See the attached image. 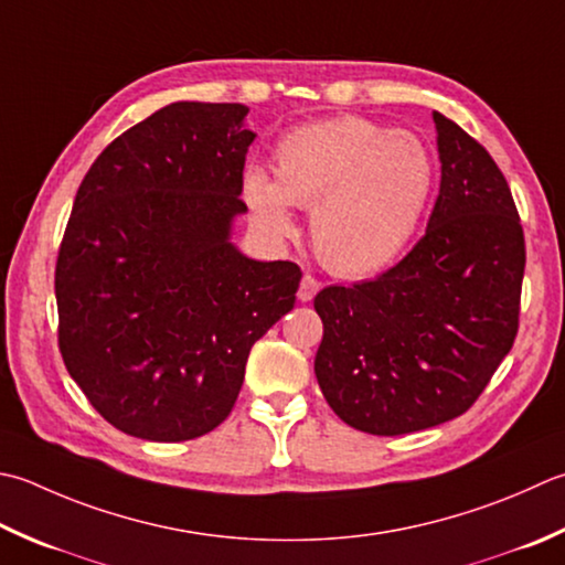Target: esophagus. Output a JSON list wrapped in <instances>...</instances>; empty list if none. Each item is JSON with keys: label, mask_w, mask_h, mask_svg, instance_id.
Listing matches in <instances>:
<instances>
[{"label": "esophagus", "mask_w": 565, "mask_h": 565, "mask_svg": "<svg viewBox=\"0 0 565 565\" xmlns=\"http://www.w3.org/2000/svg\"><path fill=\"white\" fill-rule=\"evenodd\" d=\"M318 289H320V284L313 279L311 274H306L303 279H301V286H298V301H301V303L313 301Z\"/></svg>", "instance_id": "obj_1"}]
</instances>
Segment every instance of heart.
<instances>
[{"instance_id": "1", "label": "heart", "mask_w": 565, "mask_h": 565, "mask_svg": "<svg viewBox=\"0 0 565 565\" xmlns=\"http://www.w3.org/2000/svg\"><path fill=\"white\" fill-rule=\"evenodd\" d=\"M276 179L249 169L242 195L271 237L296 232L311 210V239L328 271L364 279L399 257L434 191V161L412 131L338 117L289 131L274 149Z\"/></svg>"}]
</instances>
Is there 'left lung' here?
Listing matches in <instances>:
<instances>
[{
    "label": "left lung",
    "mask_w": 565,
    "mask_h": 565,
    "mask_svg": "<svg viewBox=\"0 0 565 565\" xmlns=\"http://www.w3.org/2000/svg\"><path fill=\"white\" fill-rule=\"evenodd\" d=\"M440 188L426 235L380 279L316 296V380L348 426L402 436L468 412L514 345L524 232L492 157L434 113Z\"/></svg>",
    "instance_id": "1"
}]
</instances>
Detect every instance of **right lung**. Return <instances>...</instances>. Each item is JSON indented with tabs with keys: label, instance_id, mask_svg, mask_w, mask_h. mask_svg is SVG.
Returning a JSON list of instances; mask_svg holds the SVG:
<instances>
[{
	"label": "right lung",
	"instance_id": "obj_1",
	"mask_svg": "<svg viewBox=\"0 0 565 565\" xmlns=\"http://www.w3.org/2000/svg\"><path fill=\"white\" fill-rule=\"evenodd\" d=\"M247 105L171 103L99 153L55 264L65 367L125 434L175 444L230 416L249 350L301 269L232 242L247 213Z\"/></svg>",
	"mask_w": 565,
	"mask_h": 565
}]
</instances>
